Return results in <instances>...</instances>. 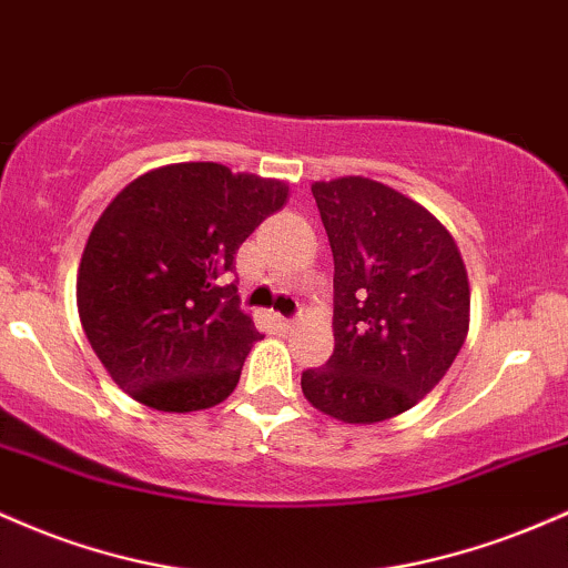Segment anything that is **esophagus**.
<instances>
[{
  "mask_svg": "<svg viewBox=\"0 0 568 568\" xmlns=\"http://www.w3.org/2000/svg\"><path fill=\"white\" fill-rule=\"evenodd\" d=\"M295 324H297V318H284V316H278V327H282L284 333H286V329L295 327Z\"/></svg>",
  "mask_w": 568,
  "mask_h": 568,
  "instance_id": "1",
  "label": "esophagus"
}]
</instances>
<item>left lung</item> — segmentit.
I'll list each match as a JSON object with an SVG mask.
<instances>
[{
	"label": "left lung",
	"instance_id": "obj_1",
	"mask_svg": "<svg viewBox=\"0 0 568 568\" xmlns=\"http://www.w3.org/2000/svg\"><path fill=\"white\" fill-rule=\"evenodd\" d=\"M335 260V352L305 369V399L343 424H378L435 388L469 333L454 235L410 195L367 176L311 184Z\"/></svg>",
	"mask_w": 568,
	"mask_h": 568
}]
</instances>
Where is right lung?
I'll return each instance as SVG.
<instances>
[{
	"mask_svg": "<svg viewBox=\"0 0 568 568\" xmlns=\"http://www.w3.org/2000/svg\"><path fill=\"white\" fill-rule=\"evenodd\" d=\"M290 184L222 163H171L125 184L95 220L78 267V311L112 381L161 413L233 394L252 343L233 254L284 206Z\"/></svg>",
	"mask_w": 568,
	"mask_h": 568,
	"instance_id": "1",
	"label": "right lung"
}]
</instances>
